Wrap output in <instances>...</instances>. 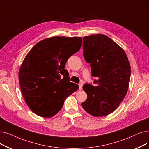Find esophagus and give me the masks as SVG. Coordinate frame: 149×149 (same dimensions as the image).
I'll return each mask as SVG.
<instances>
[{"label": "esophagus", "instance_id": "esophagus-1", "mask_svg": "<svg viewBox=\"0 0 149 149\" xmlns=\"http://www.w3.org/2000/svg\"><path fill=\"white\" fill-rule=\"evenodd\" d=\"M79 90H81L82 89V86H83V85L81 83H80V84H79Z\"/></svg>", "mask_w": 149, "mask_h": 149}]
</instances>
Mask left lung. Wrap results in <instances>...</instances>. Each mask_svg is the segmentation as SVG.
I'll use <instances>...</instances> for the list:
<instances>
[{
  "label": "left lung",
  "mask_w": 149,
  "mask_h": 149,
  "mask_svg": "<svg viewBox=\"0 0 149 149\" xmlns=\"http://www.w3.org/2000/svg\"><path fill=\"white\" fill-rule=\"evenodd\" d=\"M83 39V56L90 63L91 75L98 80L94 81L95 86L83 85L87 99L81 105L95 117L107 116L117 109L127 93L130 63L125 51L108 36L97 34Z\"/></svg>",
  "instance_id": "obj_1"
}]
</instances>
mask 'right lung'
<instances>
[{
    "mask_svg": "<svg viewBox=\"0 0 149 149\" xmlns=\"http://www.w3.org/2000/svg\"><path fill=\"white\" fill-rule=\"evenodd\" d=\"M81 43V37H52L38 42L25 56L19 69V83L25 103L36 115L52 117L79 89L70 82L64 68Z\"/></svg>",
    "mask_w": 149,
    "mask_h": 149,
    "instance_id": "obj_1",
    "label": "right lung"
}]
</instances>
